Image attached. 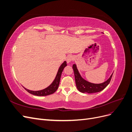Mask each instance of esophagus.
<instances>
[{
    "mask_svg": "<svg viewBox=\"0 0 132 132\" xmlns=\"http://www.w3.org/2000/svg\"><path fill=\"white\" fill-rule=\"evenodd\" d=\"M74 59V58L73 55H69V56L67 58V62L68 63H69L71 61H73Z\"/></svg>",
    "mask_w": 132,
    "mask_h": 132,
    "instance_id": "1",
    "label": "esophagus"
}]
</instances>
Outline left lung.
<instances>
[{"label":"left lung","mask_w":132,"mask_h":132,"mask_svg":"<svg viewBox=\"0 0 132 132\" xmlns=\"http://www.w3.org/2000/svg\"><path fill=\"white\" fill-rule=\"evenodd\" d=\"M73 69L75 75L76 86L78 90L82 93H95L103 90L109 84L113 75V74H112L109 79L104 82L101 84H94L87 81L81 77L75 64H73Z\"/></svg>","instance_id":"left-lung-1"}]
</instances>
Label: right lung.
I'll use <instances>...</instances> for the list:
<instances>
[{"label": "right lung", "mask_w": 132, "mask_h": 132, "mask_svg": "<svg viewBox=\"0 0 132 132\" xmlns=\"http://www.w3.org/2000/svg\"><path fill=\"white\" fill-rule=\"evenodd\" d=\"M67 65V62H66V61H64V62L60 66L59 70L58 71V73L57 74L56 77H55V79L54 80V81L48 87H47V88L43 89V90H39V91H32V90H28V89L25 88V87H24V89L27 92H29V93L32 94L34 95L39 96H47V95H50L51 94H52L54 93L58 88L62 71H63L64 68Z\"/></svg>", "instance_id": "right-lung-1"}]
</instances>
